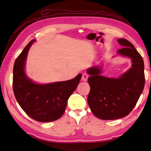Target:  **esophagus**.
Returning a JSON list of instances; mask_svg holds the SVG:
<instances>
[{"instance_id": "1", "label": "esophagus", "mask_w": 151, "mask_h": 151, "mask_svg": "<svg viewBox=\"0 0 151 151\" xmlns=\"http://www.w3.org/2000/svg\"><path fill=\"white\" fill-rule=\"evenodd\" d=\"M88 79V75L87 73H83L81 77V80L83 81H87Z\"/></svg>"}]
</instances>
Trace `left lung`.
<instances>
[{"label":"left lung","mask_w":151,"mask_h":151,"mask_svg":"<svg viewBox=\"0 0 151 151\" xmlns=\"http://www.w3.org/2000/svg\"><path fill=\"white\" fill-rule=\"evenodd\" d=\"M123 48L118 55L132 60V67L118 78L101 75L102 68L92 66L87 69L90 92L87 101L96 117L106 120H116L128 115L135 107L145 86L143 58L131 42L125 39H118Z\"/></svg>","instance_id":"obj_1"}]
</instances>
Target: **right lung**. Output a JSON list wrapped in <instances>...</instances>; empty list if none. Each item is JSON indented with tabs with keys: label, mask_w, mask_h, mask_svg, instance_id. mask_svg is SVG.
Segmentation results:
<instances>
[{
	"label": "right lung",
	"mask_w": 151,
	"mask_h": 151,
	"mask_svg": "<svg viewBox=\"0 0 151 151\" xmlns=\"http://www.w3.org/2000/svg\"><path fill=\"white\" fill-rule=\"evenodd\" d=\"M34 40L31 41L16 58L13 68V90L19 106L33 120L49 122L58 120L67 106L68 100L81 78L40 84L33 81L25 72L28 52Z\"/></svg>",
	"instance_id": "obj_1"
}]
</instances>
